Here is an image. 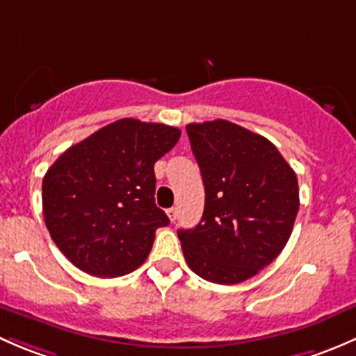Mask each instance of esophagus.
<instances>
[{
  "label": "esophagus",
  "instance_id": "esophagus-1",
  "mask_svg": "<svg viewBox=\"0 0 356 356\" xmlns=\"http://www.w3.org/2000/svg\"><path fill=\"white\" fill-rule=\"evenodd\" d=\"M168 218H170V221H171V222L177 221V218H178V209H177V207L168 209Z\"/></svg>",
  "mask_w": 356,
  "mask_h": 356
}]
</instances>
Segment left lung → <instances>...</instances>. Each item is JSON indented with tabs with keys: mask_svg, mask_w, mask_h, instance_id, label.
I'll return each instance as SVG.
<instances>
[{
	"mask_svg": "<svg viewBox=\"0 0 356 356\" xmlns=\"http://www.w3.org/2000/svg\"><path fill=\"white\" fill-rule=\"evenodd\" d=\"M205 188L204 214L179 229L190 269L205 281L238 284L284 248L298 214V181L276 145L226 120L186 124Z\"/></svg>",
	"mask_w": 356,
	"mask_h": 356,
	"instance_id": "left-lung-1",
	"label": "left lung"
}]
</instances>
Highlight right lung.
Listing matches in <instances>:
<instances>
[{
	"instance_id": "right-lung-1",
	"label": "right lung",
	"mask_w": 356,
	"mask_h": 356,
	"mask_svg": "<svg viewBox=\"0 0 356 356\" xmlns=\"http://www.w3.org/2000/svg\"><path fill=\"white\" fill-rule=\"evenodd\" d=\"M181 131L123 118L67 149L42 179L44 222L80 270L116 277L137 269L170 219L154 200V164Z\"/></svg>"
}]
</instances>
